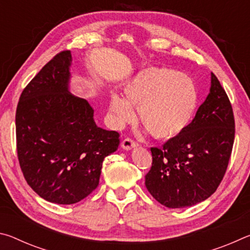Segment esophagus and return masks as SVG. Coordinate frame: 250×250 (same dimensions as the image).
Wrapping results in <instances>:
<instances>
[{
  "mask_svg": "<svg viewBox=\"0 0 250 250\" xmlns=\"http://www.w3.org/2000/svg\"><path fill=\"white\" fill-rule=\"evenodd\" d=\"M121 146H122V149H124V150L129 151V150H131V149H133V147L138 146V143L135 142V141H133L132 139L126 138V139H125L124 141L121 142Z\"/></svg>",
  "mask_w": 250,
  "mask_h": 250,
  "instance_id": "obj_1",
  "label": "esophagus"
}]
</instances>
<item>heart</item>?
Segmentation results:
<instances>
[{
	"label": "heart",
	"mask_w": 250,
	"mask_h": 250,
	"mask_svg": "<svg viewBox=\"0 0 250 250\" xmlns=\"http://www.w3.org/2000/svg\"><path fill=\"white\" fill-rule=\"evenodd\" d=\"M125 98L112 95L109 113L117 125L134 118L132 107L146 129L159 139L181 133L192 120L197 107V89L193 79L166 67H146L125 88Z\"/></svg>",
	"instance_id": "1"
}]
</instances>
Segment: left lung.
Here are the masks:
<instances>
[{
	"mask_svg": "<svg viewBox=\"0 0 250 250\" xmlns=\"http://www.w3.org/2000/svg\"><path fill=\"white\" fill-rule=\"evenodd\" d=\"M235 120L230 101L216 76L195 118L162 149L151 147L147 191L168 208L205 201L221 183L234 145Z\"/></svg>",
	"mask_w": 250,
	"mask_h": 250,
	"instance_id": "left-lung-1",
	"label": "left lung"
}]
</instances>
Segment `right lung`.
I'll list each match as a JSON object with an SVG mask.
<instances>
[{
    "label": "right lung",
    "instance_id": "right-lung-1",
    "mask_svg": "<svg viewBox=\"0 0 250 250\" xmlns=\"http://www.w3.org/2000/svg\"><path fill=\"white\" fill-rule=\"evenodd\" d=\"M71 54H57L23 90L16 109V146L27 184L50 203L83 200L99 184L119 133L100 128L86 99L69 90Z\"/></svg>",
    "mask_w": 250,
    "mask_h": 250
}]
</instances>
